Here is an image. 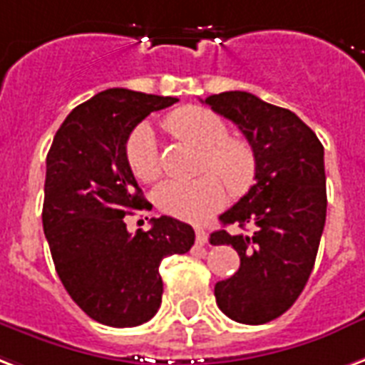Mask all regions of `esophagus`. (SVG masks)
I'll return each mask as SVG.
<instances>
[{
  "instance_id": "esophagus-1",
  "label": "esophagus",
  "mask_w": 365,
  "mask_h": 365,
  "mask_svg": "<svg viewBox=\"0 0 365 365\" xmlns=\"http://www.w3.org/2000/svg\"><path fill=\"white\" fill-rule=\"evenodd\" d=\"M195 240H197V244H201L205 245L207 244V240H209V234L201 228V226H197L195 228Z\"/></svg>"
}]
</instances>
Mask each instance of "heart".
I'll list each match as a JSON object with an SVG mask.
<instances>
[{"mask_svg":"<svg viewBox=\"0 0 365 365\" xmlns=\"http://www.w3.org/2000/svg\"><path fill=\"white\" fill-rule=\"evenodd\" d=\"M164 125L178 139L201 148V172L222 177L234 195H242L253 185L257 174L255 150L242 137H230L228 123L212 110L183 106L166 115ZM125 158L129 170L141 182H155L162 174L158 143L147 123L131 131L125 145ZM216 176L205 174L191 182L168 180L160 183L155 190L156 207L182 220H205L217 212L226 199L224 185Z\"/></svg>","mask_w":365,"mask_h":365,"instance_id":"heart-1","label":"heart"}]
</instances>
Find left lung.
I'll list each match as a JSON object with an SVG mask.
<instances>
[{"label":"left lung","instance_id":"left-lung-1","mask_svg":"<svg viewBox=\"0 0 365 365\" xmlns=\"http://www.w3.org/2000/svg\"><path fill=\"white\" fill-rule=\"evenodd\" d=\"M203 102L234 121L257 156L255 183L210 234V244L240 255L215 296L230 319L263 325L292 307L313 271L327 217L323 145L294 112L255 94L230 91Z\"/></svg>","mask_w":365,"mask_h":365}]
</instances>
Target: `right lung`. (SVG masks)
<instances>
[{
    "label": "right lung",
    "mask_w": 365,
    "mask_h": 365,
    "mask_svg": "<svg viewBox=\"0 0 365 365\" xmlns=\"http://www.w3.org/2000/svg\"><path fill=\"white\" fill-rule=\"evenodd\" d=\"M178 98L108 88L73 110L46 158L42 224L61 284L73 302L108 327H137L162 302L160 261L187 253L190 224L150 218L135 234L125 215L145 209V197L125 158L131 131L150 112Z\"/></svg>",
    "instance_id": "add662e5"
}]
</instances>
